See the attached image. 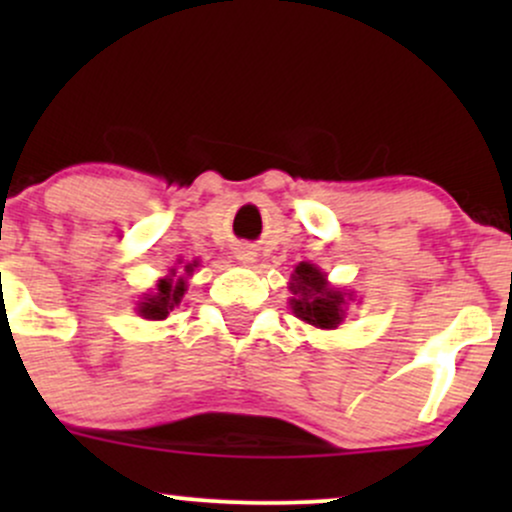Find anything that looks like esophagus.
<instances>
[{"mask_svg": "<svg viewBox=\"0 0 512 512\" xmlns=\"http://www.w3.org/2000/svg\"><path fill=\"white\" fill-rule=\"evenodd\" d=\"M236 260H238L240 264H245V267H248V264H255L257 252H255V248H252V245L240 243L238 248H236Z\"/></svg>", "mask_w": 512, "mask_h": 512, "instance_id": "obj_1", "label": "esophagus"}]
</instances>
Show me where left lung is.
Returning <instances> with one entry per match:
<instances>
[{"label": "left lung", "mask_w": 512, "mask_h": 512, "mask_svg": "<svg viewBox=\"0 0 512 512\" xmlns=\"http://www.w3.org/2000/svg\"><path fill=\"white\" fill-rule=\"evenodd\" d=\"M291 308L293 315L301 317L308 325L320 330H334L342 325L346 313V301L351 293L332 289L327 284V274L310 262H301L291 276Z\"/></svg>", "instance_id": "obj_1"}]
</instances>
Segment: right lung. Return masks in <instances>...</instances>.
I'll return each mask as SVG.
<instances>
[{
	"mask_svg": "<svg viewBox=\"0 0 512 512\" xmlns=\"http://www.w3.org/2000/svg\"><path fill=\"white\" fill-rule=\"evenodd\" d=\"M197 262H190L185 264V267L180 269H170L168 276H163V279H158L156 284V291L154 293H146V296L139 301V315L146 317V320H166L170 310L175 308L182 301V296H185L187 291V279L185 276H190L195 272Z\"/></svg>",
	"mask_w": 512,
	"mask_h": 512,
	"instance_id": "add662e5",
	"label": "right lung"
}]
</instances>
